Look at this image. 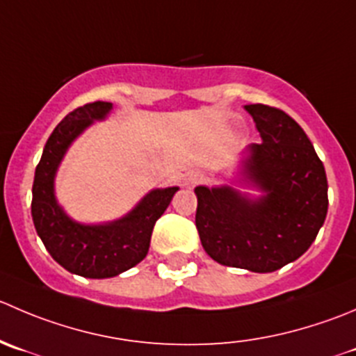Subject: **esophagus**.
Here are the masks:
<instances>
[{"instance_id": "1", "label": "esophagus", "mask_w": 356, "mask_h": 356, "mask_svg": "<svg viewBox=\"0 0 356 356\" xmlns=\"http://www.w3.org/2000/svg\"><path fill=\"white\" fill-rule=\"evenodd\" d=\"M202 181H203V174H202V172H198V170L188 172V174H186V177H184V184L188 186V188H193V186L200 184Z\"/></svg>"}]
</instances>
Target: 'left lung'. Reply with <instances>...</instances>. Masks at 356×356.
<instances>
[{
  "instance_id": "obj_1",
  "label": "left lung",
  "mask_w": 356,
  "mask_h": 356,
  "mask_svg": "<svg viewBox=\"0 0 356 356\" xmlns=\"http://www.w3.org/2000/svg\"><path fill=\"white\" fill-rule=\"evenodd\" d=\"M261 134L241 160V177L261 191L248 198L231 186L195 188L196 229L222 266L271 273L301 257L327 216V175L305 130L282 109L245 106Z\"/></svg>"
}]
</instances>
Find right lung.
Listing matches in <instances>:
<instances>
[{
  "mask_svg": "<svg viewBox=\"0 0 356 356\" xmlns=\"http://www.w3.org/2000/svg\"><path fill=\"white\" fill-rule=\"evenodd\" d=\"M111 109V102L97 101L69 113L48 137L34 172L31 213L36 233L64 270L85 278H111L139 264L149 250L154 224L179 189H153L127 216L106 224L76 222L62 210L54 191L58 165L72 140Z\"/></svg>",
  "mask_w": 356,
  "mask_h": 356,
  "instance_id": "1",
  "label": "right lung"
}]
</instances>
